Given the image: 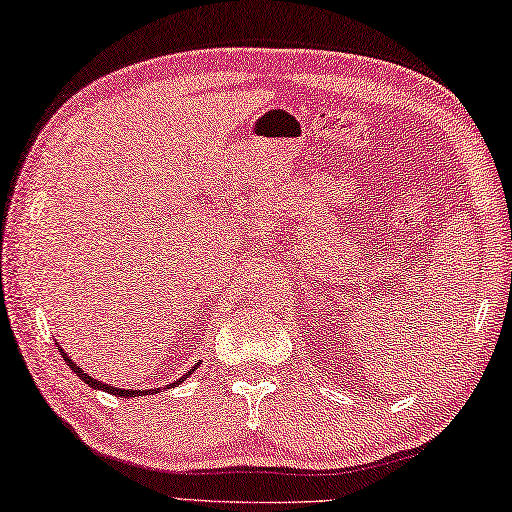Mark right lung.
Listing matches in <instances>:
<instances>
[{"label": "right lung", "mask_w": 512, "mask_h": 512, "mask_svg": "<svg viewBox=\"0 0 512 512\" xmlns=\"http://www.w3.org/2000/svg\"><path fill=\"white\" fill-rule=\"evenodd\" d=\"M55 345H58V342H55ZM58 349H60V356L64 358V362H67V365L71 367V371L73 374H76L82 383H87L91 389H102V392H107V394H114V396H120V398H134V396H152V394H159L161 392V387H154V389H120V387H111V385H107V383H102V380H98V378H94L91 374H87V371H82V367H78L76 362H73L71 358H69V353H64V349L58 345ZM201 365V362H194V367L188 371V374L185 376H181L179 380H174V383L170 385V387H176V385H181L185 378H188L190 374H194V369H197ZM170 387H163V389H170Z\"/></svg>", "instance_id": "1"}]
</instances>
